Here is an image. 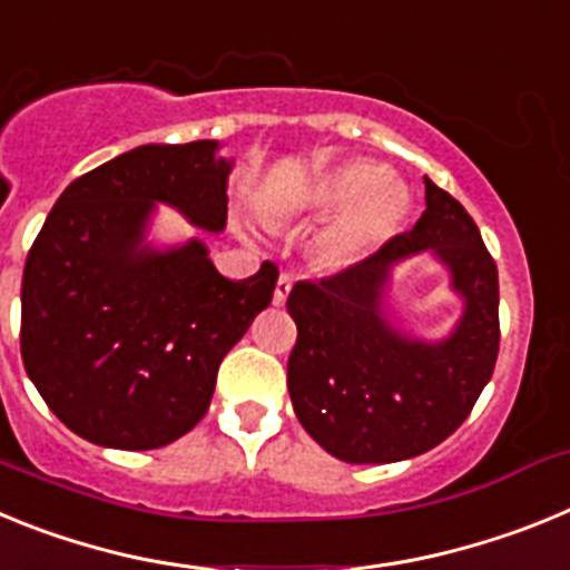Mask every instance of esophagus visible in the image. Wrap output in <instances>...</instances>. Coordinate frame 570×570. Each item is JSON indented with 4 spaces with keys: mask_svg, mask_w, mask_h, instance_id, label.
<instances>
[{
    "mask_svg": "<svg viewBox=\"0 0 570 570\" xmlns=\"http://www.w3.org/2000/svg\"><path fill=\"white\" fill-rule=\"evenodd\" d=\"M291 285H294L291 274H279V279H276V288H274V305H285V299H288V294H291Z\"/></svg>",
    "mask_w": 570,
    "mask_h": 570,
    "instance_id": "34e87169",
    "label": "esophagus"
}]
</instances>
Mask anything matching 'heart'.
<instances>
[{
  "mask_svg": "<svg viewBox=\"0 0 570 570\" xmlns=\"http://www.w3.org/2000/svg\"><path fill=\"white\" fill-rule=\"evenodd\" d=\"M299 205L314 214L342 210L316 245V256L328 268H345L400 228L407 194L400 183L385 179L380 165L351 163L316 179L299 196Z\"/></svg>",
  "mask_w": 570,
  "mask_h": 570,
  "instance_id": "b5f03b06",
  "label": "heart"
}]
</instances>
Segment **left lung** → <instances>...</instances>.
Listing matches in <instances>:
<instances>
[{"mask_svg":"<svg viewBox=\"0 0 570 570\" xmlns=\"http://www.w3.org/2000/svg\"><path fill=\"white\" fill-rule=\"evenodd\" d=\"M431 249L452 271L466 311L442 343L400 335L384 320L390 268ZM296 345L288 391L296 420L328 454L354 465L420 456L454 434L500 354V276L480 228L425 176V210L374 256L288 296Z\"/></svg>","mask_w":570,"mask_h":570,"instance_id":"1","label":"left lung"}]
</instances>
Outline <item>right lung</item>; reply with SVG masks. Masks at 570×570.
<instances>
[{
	"instance_id": "right-lung-1",
	"label": "right lung",
	"mask_w": 570,
	"mask_h": 570,
	"mask_svg": "<svg viewBox=\"0 0 570 570\" xmlns=\"http://www.w3.org/2000/svg\"><path fill=\"white\" fill-rule=\"evenodd\" d=\"M214 139L142 145L73 179L28 250L22 362L65 425L94 445L150 451L203 420L216 371L274 299V262L225 279L190 239L145 242L154 203L223 230L230 159Z\"/></svg>"
}]
</instances>
